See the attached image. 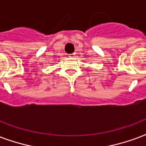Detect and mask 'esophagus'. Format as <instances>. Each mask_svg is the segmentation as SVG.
Listing matches in <instances>:
<instances>
[{
    "label": "esophagus",
    "instance_id": "1",
    "mask_svg": "<svg viewBox=\"0 0 146 146\" xmlns=\"http://www.w3.org/2000/svg\"><path fill=\"white\" fill-rule=\"evenodd\" d=\"M76 56V53H71L69 55V57H71V58H73V57H75Z\"/></svg>",
    "mask_w": 146,
    "mask_h": 146
}]
</instances>
